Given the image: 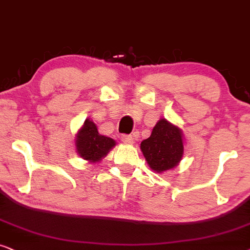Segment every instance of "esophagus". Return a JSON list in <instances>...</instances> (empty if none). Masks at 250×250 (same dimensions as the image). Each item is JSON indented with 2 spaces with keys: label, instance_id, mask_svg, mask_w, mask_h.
I'll return each mask as SVG.
<instances>
[{
  "label": "esophagus",
  "instance_id": "esophagus-1",
  "mask_svg": "<svg viewBox=\"0 0 250 250\" xmlns=\"http://www.w3.org/2000/svg\"><path fill=\"white\" fill-rule=\"evenodd\" d=\"M121 141L125 144H134V137L131 135H123L121 137Z\"/></svg>",
  "mask_w": 250,
  "mask_h": 250
}]
</instances>
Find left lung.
I'll list each match as a JSON object with an SVG mask.
<instances>
[{
    "label": "left lung",
    "instance_id": "1",
    "mask_svg": "<svg viewBox=\"0 0 250 250\" xmlns=\"http://www.w3.org/2000/svg\"><path fill=\"white\" fill-rule=\"evenodd\" d=\"M143 155L153 171L161 174L179 165L184 154L182 129L167 119H160L148 138L141 143Z\"/></svg>",
    "mask_w": 250,
    "mask_h": 250
}]
</instances>
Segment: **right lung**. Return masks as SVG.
<instances>
[{
	"mask_svg": "<svg viewBox=\"0 0 250 250\" xmlns=\"http://www.w3.org/2000/svg\"><path fill=\"white\" fill-rule=\"evenodd\" d=\"M115 145L114 139L99 134L97 125L90 119H85L75 136L76 152L90 164L101 162Z\"/></svg>",
	"mask_w": 250,
	"mask_h": 250,
	"instance_id": "1",
	"label": "right lung"
}]
</instances>
